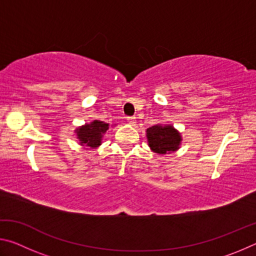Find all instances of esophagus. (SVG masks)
<instances>
[{
  "label": "esophagus",
  "mask_w": 256,
  "mask_h": 256,
  "mask_svg": "<svg viewBox=\"0 0 256 256\" xmlns=\"http://www.w3.org/2000/svg\"><path fill=\"white\" fill-rule=\"evenodd\" d=\"M126 120H128V124H131V125H136V118H134V116H128V118H126Z\"/></svg>",
  "instance_id": "34e87169"
}]
</instances>
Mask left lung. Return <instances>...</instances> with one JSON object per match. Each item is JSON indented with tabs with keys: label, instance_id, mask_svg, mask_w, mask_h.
I'll list each match as a JSON object with an SVG mask.
<instances>
[{
	"label": "left lung",
	"instance_id": "obj_1",
	"mask_svg": "<svg viewBox=\"0 0 256 256\" xmlns=\"http://www.w3.org/2000/svg\"><path fill=\"white\" fill-rule=\"evenodd\" d=\"M146 132L150 149L156 154H170L180 148V133L172 125L157 124L146 128Z\"/></svg>",
	"mask_w": 256,
	"mask_h": 256
}]
</instances>
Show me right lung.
Listing matches in <instances>:
<instances>
[{"instance_id":"add662e5","label":"right lung","mask_w":256,"mask_h":256,"mask_svg":"<svg viewBox=\"0 0 256 256\" xmlns=\"http://www.w3.org/2000/svg\"><path fill=\"white\" fill-rule=\"evenodd\" d=\"M108 128H110V124L96 120L90 124H86L78 128L76 130V133L81 146L94 149L102 144V136L106 133Z\"/></svg>"}]
</instances>
